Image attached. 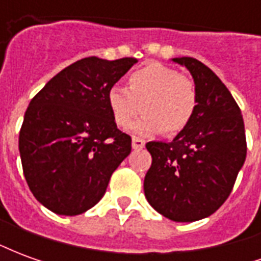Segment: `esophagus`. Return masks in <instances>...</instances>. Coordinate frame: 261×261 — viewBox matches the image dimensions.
<instances>
[{
    "mask_svg": "<svg viewBox=\"0 0 261 261\" xmlns=\"http://www.w3.org/2000/svg\"><path fill=\"white\" fill-rule=\"evenodd\" d=\"M144 147H145V141L144 140L138 138V137H133V148L134 149H142Z\"/></svg>",
    "mask_w": 261,
    "mask_h": 261,
    "instance_id": "esophagus-1",
    "label": "esophagus"
}]
</instances>
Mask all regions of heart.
Here are the masks:
<instances>
[{
	"instance_id": "obj_1",
	"label": "heart",
	"mask_w": 261,
	"mask_h": 261,
	"mask_svg": "<svg viewBox=\"0 0 261 261\" xmlns=\"http://www.w3.org/2000/svg\"><path fill=\"white\" fill-rule=\"evenodd\" d=\"M109 110L120 128L133 125L136 134H155L166 130L173 136L186 128L198 106L196 84L169 65L148 63L128 76V88L114 84L108 91Z\"/></svg>"
}]
</instances>
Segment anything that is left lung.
Returning <instances> with one entry per match:
<instances>
[{
    "instance_id": "left-lung-1",
    "label": "left lung",
    "mask_w": 261,
    "mask_h": 261,
    "mask_svg": "<svg viewBox=\"0 0 261 261\" xmlns=\"http://www.w3.org/2000/svg\"><path fill=\"white\" fill-rule=\"evenodd\" d=\"M173 61L190 71L198 106L173 141L145 145L152 164L144 192L164 217L193 222L215 213L229 197L246 159V136L241 109L222 81L193 57Z\"/></svg>"
}]
</instances>
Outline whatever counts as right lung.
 <instances>
[{
	"label": "right lung",
	"mask_w": 261,
	"mask_h": 261,
	"mask_svg": "<svg viewBox=\"0 0 261 261\" xmlns=\"http://www.w3.org/2000/svg\"><path fill=\"white\" fill-rule=\"evenodd\" d=\"M137 59L86 57L60 71L29 103L19 133L23 175L36 200L59 215L92 208L131 152L117 128L109 88Z\"/></svg>",
	"instance_id": "right-lung-1"
}]
</instances>
